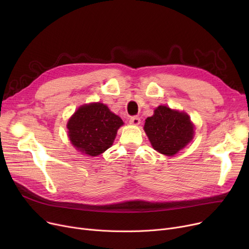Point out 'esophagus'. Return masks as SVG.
<instances>
[{"label":"esophagus","instance_id":"1","mask_svg":"<svg viewBox=\"0 0 249 249\" xmlns=\"http://www.w3.org/2000/svg\"><path fill=\"white\" fill-rule=\"evenodd\" d=\"M140 118L139 117H137V116H134V117H131L130 118V120H129V122H130V124H132V125H135V126H137V125H139L140 124Z\"/></svg>","mask_w":249,"mask_h":249}]
</instances>
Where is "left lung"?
Listing matches in <instances>:
<instances>
[{"label": "left lung", "instance_id": "obj_1", "mask_svg": "<svg viewBox=\"0 0 249 249\" xmlns=\"http://www.w3.org/2000/svg\"><path fill=\"white\" fill-rule=\"evenodd\" d=\"M194 124L185 112L159 106L145 120L144 131L152 147L161 154L173 156L194 138Z\"/></svg>", "mask_w": 249, "mask_h": 249}]
</instances>
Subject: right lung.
Returning a JSON list of instances; mask_svg holds the SVG:
<instances>
[{
  "label": "right lung",
  "instance_id": "add662e5",
  "mask_svg": "<svg viewBox=\"0 0 249 249\" xmlns=\"http://www.w3.org/2000/svg\"><path fill=\"white\" fill-rule=\"evenodd\" d=\"M123 124L121 118L112 113L106 105L90 103L74 112L67 127L75 149L97 156L112 146L118 129Z\"/></svg>",
  "mask_w": 249,
  "mask_h": 249
}]
</instances>
